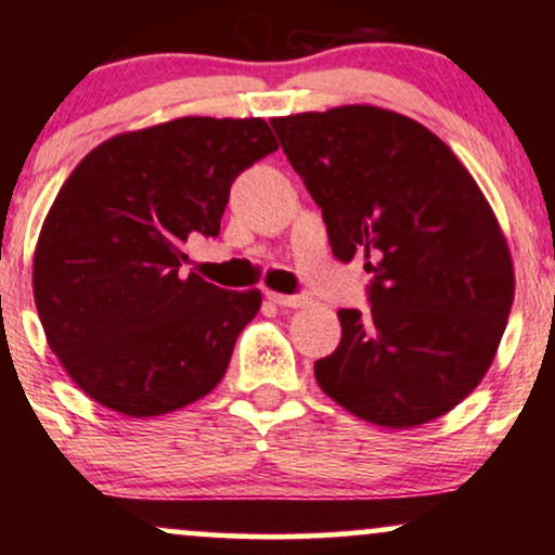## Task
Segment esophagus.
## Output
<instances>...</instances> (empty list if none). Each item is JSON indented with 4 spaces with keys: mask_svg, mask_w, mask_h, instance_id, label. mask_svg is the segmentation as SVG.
<instances>
[{
    "mask_svg": "<svg viewBox=\"0 0 555 555\" xmlns=\"http://www.w3.org/2000/svg\"><path fill=\"white\" fill-rule=\"evenodd\" d=\"M266 297H269L273 305H282V308H305V305L310 302V299L302 295H279V292H266Z\"/></svg>",
    "mask_w": 555,
    "mask_h": 555,
    "instance_id": "esophagus-1",
    "label": "esophagus"
}]
</instances>
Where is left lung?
<instances>
[{
    "instance_id": "left-lung-1",
    "label": "left lung",
    "mask_w": 555,
    "mask_h": 555,
    "mask_svg": "<svg viewBox=\"0 0 555 555\" xmlns=\"http://www.w3.org/2000/svg\"><path fill=\"white\" fill-rule=\"evenodd\" d=\"M321 208L339 260L365 253L371 310H339L315 380L384 428L446 415L480 384L514 299L506 240L462 162L415 119L378 106L271 119Z\"/></svg>"
}]
</instances>
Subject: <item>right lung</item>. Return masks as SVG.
I'll use <instances>...</instances> for the list:
<instances>
[{"label":"right lung","instance_id":"right-lung-1","mask_svg":"<svg viewBox=\"0 0 555 555\" xmlns=\"http://www.w3.org/2000/svg\"><path fill=\"white\" fill-rule=\"evenodd\" d=\"M279 149L263 119L182 117L93 149L62 184L34 256L49 347L99 404L156 417L224 378L260 292L182 273L193 232L216 237L232 182Z\"/></svg>","mask_w":555,"mask_h":555}]
</instances>
